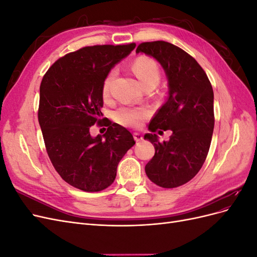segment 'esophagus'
I'll list each match as a JSON object with an SVG mask.
<instances>
[{
    "instance_id": "esophagus-1",
    "label": "esophagus",
    "mask_w": 257,
    "mask_h": 257,
    "mask_svg": "<svg viewBox=\"0 0 257 257\" xmlns=\"http://www.w3.org/2000/svg\"><path fill=\"white\" fill-rule=\"evenodd\" d=\"M134 138H135V141H136L137 143H139V142L143 141L144 136H143L142 134H139V133H134Z\"/></svg>"
}]
</instances>
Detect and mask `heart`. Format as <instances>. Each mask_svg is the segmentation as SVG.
Instances as JSON below:
<instances>
[{"mask_svg": "<svg viewBox=\"0 0 257 257\" xmlns=\"http://www.w3.org/2000/svg\"><path fill=\"white\" fill-rule=\"evenodd\" d=\"M132 69L144 85L154 83L158 84L161 78V69L157 61L152 58L141 56L136 58L132 63ZM116 71H111L106 75L102 85V95L104 98H108L110 95L111 84L115 78ZM150 112L146 108L122 106L118 108L113 113L114 120L119 124L126 127L138 128L148 119Z\"/></svg>", "mask_w": 257, "mask_h": 257, "instance_id": "b5f03b06", "label": "heart"}]
</instances>
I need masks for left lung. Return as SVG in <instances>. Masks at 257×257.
I'll list each match as a JSON object with an SVG mask.
<instances>
[{
	"label": "left lung",
	"instance_id": "8db88e82",
	"mask_svg": "<svg viewBox=\"0 0 257 257\" xmlns=\"http://www.w3.org/2000/svg\"><path fill=\"white\" fill-rule=\"evenodd\" d=\"M136 52L157 59L168 78L165 104L154 114L145 139L155 154L145 167L150 180L164 189L183 185L197 175L206 161L214 127L213 90L205 71L188 52L164 42H145ZM173 132L160 143L155 131Z\"/></svg>",
	"mask_w": 257,
	"mask_h": 257
}]
</instances>
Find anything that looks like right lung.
I'll use <instances>...</instances> for the list:
<instances>
[{"label":"right lung","instance_id":"add662e5","mask_svg":"<svg viewBox=\"0 0 257 257\" xmlns=\"http://www.w3.org/2000/svg\"><path fill=\"white\" fill-rule=\"evenodd\" d=\"M135 46H87L57 60L43 77L37 115L46 150L57 173L76 189L110 186L119 162L135 145L125 127L103 119L100 111L104 78ZM95 122L108 126L103 137L89 135Z\"/></svg>","mask_w":257,"mask_h":257}]
</instances>
